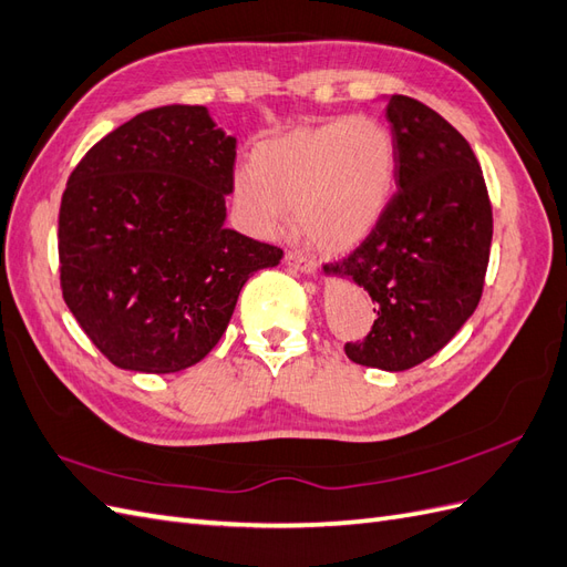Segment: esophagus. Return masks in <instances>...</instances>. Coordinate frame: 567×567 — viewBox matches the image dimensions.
Instances as JSON below:
<instances>
[{
    "label": "esophagus",
    "instance_id": "1",
    "mask_svg": "<svg viewBox=\"0 0 567 567\" xmlns=\"http://www.w3.org/2000/svg\"><path fill=\"white\" fill-rule=\"evenodd\" d=\"M285 261H287V266H292V268H297V270H301V272H309V275L316 272V268H318L316 258L306 256V254H301V251H287Z\"/></svg>",
    "mask_w": 567,
    "mask_h": 567
}]
</instances>
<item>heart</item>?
<instances>
[{
  "label": "heart",
  "mask_w": 567,
  "mask_h": 567,
  "mask_svg": "<svg viewBox=\"0 0 567 567\" xmlns=\"http://www.w3.org/2000/svg\"><path fill=\"white\" fill-rule=\"evenodd\" d=\"M396 144L380 118L355 113L264 140L251 171L235 175L233 197L258 235L285 228L297 208L316 245L344 251L373 233L392 197Z\"/></svg>",
  "instance_id": "b5f03b06"
}]
</instances>
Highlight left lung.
I'll return each mask as SVG.
<instances>
[{
    "label": "left lung",
    "instance_id": "8db88e82",
    "mask_svg": "<svg viewBox=\"0 0 567 567\" xmlns=\"http://www.w3.org/2000/svg\"><path fill=\"white\" fill-rule=\"evenodd\" d=\"M396 194L363 245L326 275L363 287L378 318L353 363L409 370L427 361L477 309L492 247V204L471 144L411 96H386ZM373 309V311H375Z\"/></svg>",
    "mask_w": 567,
    "mask_h": 567
}]
</instances>
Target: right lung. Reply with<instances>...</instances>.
Masks as SVG:
<instances>
[{
  "label": "right lung",
  "mask_w": 567,
  "mask_h": 567,
  "mask_svg": "<svg viewBox=\"0 0 567 567\" xmlns=\"http://www.w3.org/2000/svg\"><path fill=\"white\" fill-rule=\"evenodd\" d=\"M237 140L206 106L137 113L69 177L59 212L63 301L106 359L177 373L212 351L256 270L282 249L225 228Z\"/></svg>",
  "instance_id": "obj_1"
}]
</instances>
